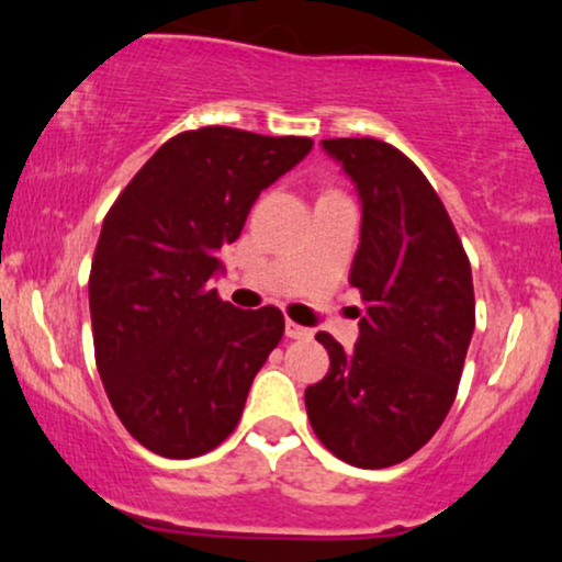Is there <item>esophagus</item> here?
Here are the masks:
<instances>
[{"label": "esophagus", "mask_w": 562, "mask_h": 562, "mask_svg": "<svg viewBox=\"0 0 562 562\" xmlns=\"http://www.w3.org/2000/svg\"><path fill=\"white\" fill-rule=\"evenodd\" d=\"M286 336L289 338H313V330L304 328V325H296L294 321H286Z\"/></svg>", "instance_id": "34e87169"}]
</instances>
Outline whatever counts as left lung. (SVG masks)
<instances>
[{
	"instance_id": "8db88e82",
	"label": "left lung",
	"mask_w": 562,
	"mask_h": 562,
	"mask_svg": "<svg viewBox=\"0 0 562 562\" xmlns=\"http://www.w3.org/2000/svg\"><path fill=\"white\" fill-rule=\"evenodd\" d=\"M321 145L362 203L349 281L364 313L355 349L315 336L330 370L304 406L330 453L385 469L417 453L453 406L474 334L472 266L438 192L401 150L372 137Z\"/></svg>"
}]
</instances>
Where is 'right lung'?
Masks as SVG:
<instances>
[{
	"label": "right lung",
	"mask_w": 562,
	"mask_h": 562,
	"mask_svg": "<svg viewBox=\"0 0 562 562\" xmlns=\"http://www.w3.org/2000/svg\"><path fill=\"white\" fill-rule=\"evenodd\" d=\"M310 150V137L190 130L148 158L103 218L88 281L95 367L127 432L164 459L221 446L281 341V310H239L207 281L224 273L218 249L260 192Z\"/></svg>",
	"instance_id": "right-lung-1"
}]
</instances>
